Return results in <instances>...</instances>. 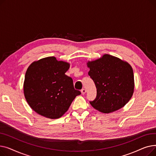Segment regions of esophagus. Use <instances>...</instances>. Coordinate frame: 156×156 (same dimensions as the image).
Segmentation results:
<instances>
[{
    "mask_svg": "<svg viewBox=\"0 0 156 156\" xmlns=\"http://www.w3.org/2000/svg\"><path fill=\"white\" fill-rule=\"evenodd\" d=\"M81 94H85L86 93V90L85 88H83L81 90Z\"/></svg>",
    "mask_w": 156,
    "mask_h": 156,
    "instance_id": "1",
    "label": "esophagus"
}]
</instances>
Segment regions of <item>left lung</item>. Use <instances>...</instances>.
I'll list each match as a JSON object with an SVG mask.
<instances>
[{"label": "left lung", "mask_w": 156, "mask_h": 156, "mask_svg": "<svg viewBox=\"0 0 156 156\" xmlns=\"http://www.w3.org/2000/svg\"><path fill=\"white\" fill-rule=\"evenodd\" d=\"M87 64L90 69L88 75L97 88L95 99L90 102L92 107L107 114L124 107L134 92V75L131 65L109 54Z\"/></svg>", "instance_id": "obj_1"}]
</instances>
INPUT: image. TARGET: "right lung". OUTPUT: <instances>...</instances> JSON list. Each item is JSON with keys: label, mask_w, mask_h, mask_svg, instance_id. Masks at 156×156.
<instances>
[{"label": "right lung", "mask_w": 156, "mask_h": 156, "mask_svg": "<svg viewBox=\"0 0 156 156\" xmlns=\"http://www.w3.org/2000/svg\"><path fill=\"white\" fill-rule=\"evenodd\" d=\"M69 66L55 57H45L29 66L24 77V95L37 114L47 118H59L81 94L74 88L72 78L65 75Z\"/></svg>", "instance_id": "add662e5"}]
</instances>
